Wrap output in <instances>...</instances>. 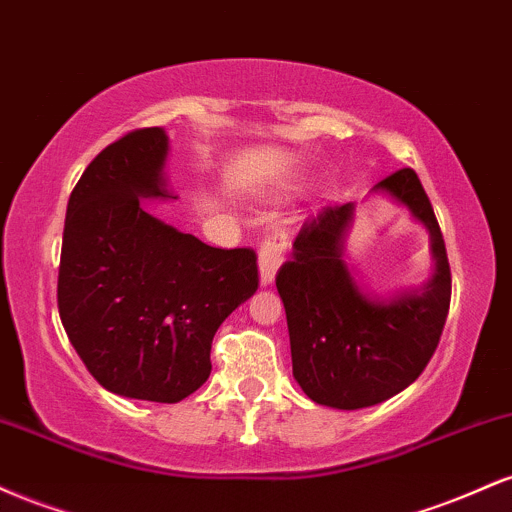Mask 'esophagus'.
Returning a JSON list of instances; mask_svg holds the SVG:
<instances>
[{
    "label": "esophagus",
    "instance_id": "obj_1",
    "mask_svg": "<svg viewBox=\"0 0 512 512\" xmlns=\"http://www.w3.org/2000/svg\"><path fill=\"white\" fill-rule=\"evenodd\" d=\"M286 236L284 233H272L264 238L260 245V255H257V264H260V286L274 284V276L279 272L281 262H284L286 252Z\"/></svg>",
    "mask_w": 512,
    "mask_h": 512
}]
</instances>
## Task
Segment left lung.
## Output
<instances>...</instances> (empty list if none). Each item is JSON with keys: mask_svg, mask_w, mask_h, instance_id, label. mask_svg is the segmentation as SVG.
<instances>
[{"mask_svg": "<svg viewBox=\"0 0 512 512\" xmlns=\"http://www.w3.org/2000/svg\"><path fill=\"white\" fill-rule=\"evenodd\" d=\"M426 228L433 274L419 289L370 293L346 262L356 204L322 211L293 240L276 274L286 308L293 378L315 404L363 409L395 397L431 361L450 308V264L419 175L402 168L373 187Z\"/></svg>", "mask_w": 512, "mask_h": 512, "instance_id": "8db88e82", "label": "left lung"}]
</instances>
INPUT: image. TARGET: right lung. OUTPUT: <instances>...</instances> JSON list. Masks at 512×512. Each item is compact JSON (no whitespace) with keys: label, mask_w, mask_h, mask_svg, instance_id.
Returning <instances> with one entry per match:
<instances>
[{"label":"right lung","mask_w":512,"mask_h":512,"mask_svg":"<svg viewBox=\"0 0 512 512\" xmlns=\"http://www.w3.org/2000/svg\"><path fill=\"white\" fill-rule=\"evenodd\" d=\"M168 134L134 129L88 163L64 219L57 305L88 373L113 395L175 404L211 373V339L257 291V257L146 211L168 190Z\"/></svg>","instance_id":"1"}]
</instances>
